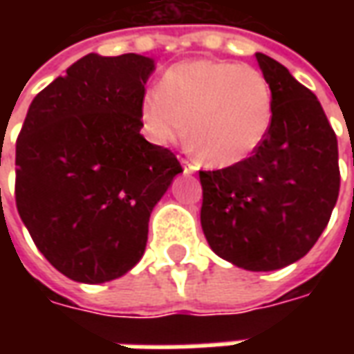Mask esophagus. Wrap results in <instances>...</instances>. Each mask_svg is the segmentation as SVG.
Listing matches in <instances>:
<instances>
[{
	"instance_id": "esophagus-1",
	"label": "esophagus",
	"mask_w": 354,
	"mask_h": 354,
	"mask_svg": "<svg viewBox=\"0 0 354 354\" xmlns=\"http://www.w3.org/2000/svg\"><path fill=\"white\" fill-rule=\"evenodd\" d=\"M180 162H182V167H184L185 174H192V172H195V170H197V165H195L193 161H189V159H184V157H182V159H180Z\"/></svg>"
}]
</instances>
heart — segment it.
I'll use <instances>...</instances> for the list:
<instances>
[{"label": "heart", "mask_w": 354, "mask_h": 354, "mask_svg": "<svg viewBox=\"0 0 354 354\" xmlns=\"http://www.w3.org/2000/svg\"><path fill=\"white\" fill-rule=\"evenodd\" d=\"M273 91L266 75L230 60H185L169 68L159 88L140 100V123L153 144L185 138L214 167L245 161L273 123Z\"/></svg>", "instance_id": "1"}]
</instances>
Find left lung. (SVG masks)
I'll return each mask as SVG.
<instances>
[{"label":"left lung","mask_w":354,"mask_h":354,"mask_svg":"<svg viewBox=\"0 0 354 354\" xmlns=\"http://www.w3.org/2000/svg\"><path fill=\"white\" fill-rule=\"evenodd\" d=\"M273 91V123L248 159L201 170V225L220 258L274 271L309 252L339 195L337 138L317 96L256 53Z\"/></svg>","instance_id":"left-lung-1"}]
</instances>
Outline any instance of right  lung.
Segmentation results:
<instances>
[{
	"instance_id": "1",
	"label": "right lung",
	"mask_w": 354,
	"mask_h": 354,
	"mask_svg": "<svg viewBox=\"0 0 354 354\" xmlns=\"http://www.w3.org/2000/svg\"><path fill=\"white\" fill-rule=\"evenodd\" d=\"M155 70L142 55H87L37 94L17 138L15 199L39 252L68 279L113 281L136 266L151 210L182 165L142 134Z\"/></svg>"
}]
</instances>
